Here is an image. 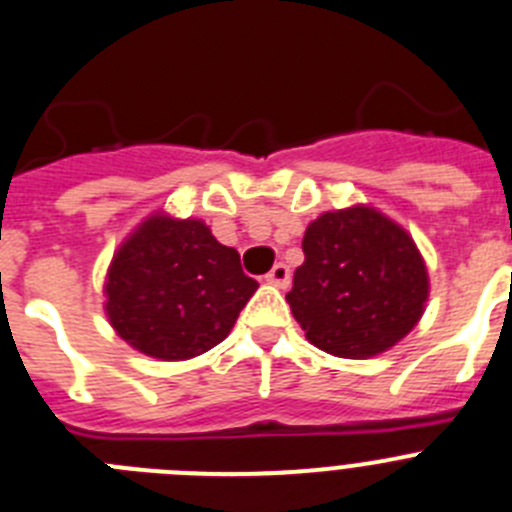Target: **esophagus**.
Masks as SVG:
<instances>
[{
    "label": "esophagus",
    "mask_w": 512,
    "mask_h": 512,
    "mask_svg": "<svg viewBox=\"0 0 512 512\" xmlns=\"http://www.w3.org/2000/svg\"><path fill=\"white\" fill-rule=\"evenodd\" d=\"M266 284H274L279 289H287L289 287V266L284 264H274V269L266 274Z\"/></svg>",
    "instance_id": "34e87169"
}]
</instances>
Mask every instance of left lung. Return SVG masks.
<instances>
[{
    "label": "left lung",
    "mask_w": 512,
    "mask_h": 512,
    "mask_svg": "<svg viewBox=\"0 0 512 512\" xmlns=\"http://www.w3.org/2000/svg\"><path fill=\"white\" fill-rule=\"evenodd\" d=\"M287 295L307 341L341 359H372L423 318L431 282L413 235L369 205L315 217Z\"/></svg>",
    "instance_id": "8db88e82"
}]
</instances>
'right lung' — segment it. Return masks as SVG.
<instances>
[{"mask_svg": "<svg viewBox=\"0 0 512 512\" xmlns=\"http://www.w3.org/2000/svg\"><path fill=\"white\" fill-rule=\"evenodd\" d=\"M259 289L241 256L194 217L156 210L120 243L104 277V312L122 341L187 361L228 338Z\"/></svg>", "mask_w": 512, "mask_h": 512, "instance_id": "add662e5", "label": "right lung"}]
</instances>
